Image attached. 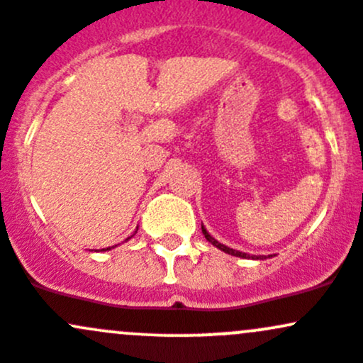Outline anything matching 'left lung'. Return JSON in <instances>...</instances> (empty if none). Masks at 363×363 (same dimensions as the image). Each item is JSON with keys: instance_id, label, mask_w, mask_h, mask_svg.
Masks as SVG:
<instances>
[{"instance_id": "obj_1", "label": "left lung", "mask_w": 363, "mask_h": 363, "mask_svg": "<svg viewBox=\"0 0 363 363\" xmlns=\"http://www.w3.org/2000/svg\"><path fill=\"white\" fill-rule=\"evenodd\" d=\"M201 229H203V234H204V238H206L208 241L211 242L213 246H216V248H218V250H222V252L229 253V255H234V257H241V259H257V260H264V255H248V253L238 252V250H233V248H229V246L222 245V242H218V241H216L215 238H213V236H209V233H208L206 229H204V225H201ZM269 257H272V255H269Z\"/></svg>"}]
</instances>
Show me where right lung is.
Returning a JSON list of instances; mask_svg holds the SVG:
<instances>
[{
    "mask_svg": "<svg viewBox=\"0 0 363 363\" xmlns=\"http://www.w3.org/2000/svg\"><path fill=\"white\" fill-rule=\"evenodd\" d=\"M103 250H104V248H103ZM106 250H110V248H106Z\"/></svg>",
    "mask_w": 363,
    "mask_h": 363,
    "instance_id": "obj_1",
    "label": "right lung"
}]
</instances>
